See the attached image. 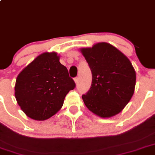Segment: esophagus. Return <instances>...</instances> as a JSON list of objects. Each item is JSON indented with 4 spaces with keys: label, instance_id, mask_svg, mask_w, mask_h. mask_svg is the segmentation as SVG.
Wrapping results in <instances>:
<instances>
[{
    "label": "esophagus",
    "instance_id": "1",
    "mask_svg": "<svg viewBox=\"0 0 155 155\" xmlns=\"http://www.w3.org/2000/svg\"><path fill=\"white\" fill-rule=\"evenodd\" d=\"M78 81H79V79H78L77 77L74 78V82H75V83L77 84V83H78Z\"/></svg>",
    "mask_w": 155,
    "mask_h": 155
}]
</instances>
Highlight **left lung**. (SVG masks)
<instances>
[{"mask_svg": "<svg viewBox=\"0 0 155 155\" xmlns=\"http://www.w3.org/2000/svg\"><path fill=\"white\" fill-rule=\"evenodd\" d=\"M80 51L92 74L89 91L82 95L88 110L101 118L121 112L133 97L136 86L134 67L126 55L106 42H99Z\"/></svg>", "mask_w": 155, "mask_h": 155, "instance_id": "1", "label": "left lung"}]
</instances>
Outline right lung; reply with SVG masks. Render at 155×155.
Listing matches in <instances>:
<instances>
[{"instance_id": "right-lung-1", "label": "right lung", "mask_w": 155, "mask_h": 155, "mask_svg": "<svg viewBox=\"0 0 155 155\" xmlns=\"http://www.w3.org/2000/svg\"><path fill=\"white\" fill-rule=\"evenodd\" d=\"M75 86L58 53L45 52L17 76L15 97L27 117L45 120L61 109L66 95Z\"/></svg>"}]
</instances>
